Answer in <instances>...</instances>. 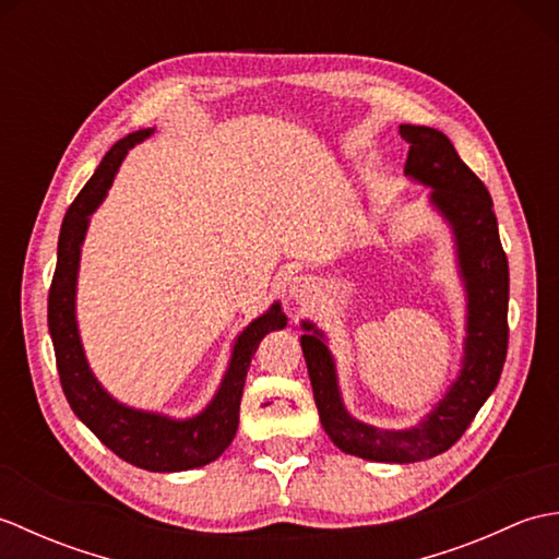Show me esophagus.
<instances>
[{"instance_id":"esophagus-1","label":"esophagus","mask_w":559,"mask_h":559,"mask_svg":"<svg viewBox=\"0 0 559 559\" xmlns=\"http://www.w3.org/2000/svg\"><path fill=\"white\" fill-rule=\"evenodd\" d=\"M312 288H314V286H312L310 278H307V276H295V278L290 281V298L298 300V302L310 300Z\"/></svg>"}]
</instances>
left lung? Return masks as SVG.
Returning <instances> with one entry per match:
<instances>
[{
    "instance_id": "left-lung-1",
    "label": "left lung",
    "mask_w": 559,
    "mask_h": 559,
    "mask_svg": "<svg viewBox=\"0 0 559 559\" xmlns=\"http://www.w3.org/2000/svg\"><path fill=\"white\" fill-rule=\"evenodd\" d=\"M399 134L411 144L406 175L432 187L430 201L454 230L468 298L461 374L418 425L379 430L355 420L343 406L334 358L322 331L302 322L300 336L324 432L346 454L384 463L425 461L456 444L500 382L509 343V264L488 187L459 158L454 144L439 129L401 124Z\"/></svg>"
}]
</instances>
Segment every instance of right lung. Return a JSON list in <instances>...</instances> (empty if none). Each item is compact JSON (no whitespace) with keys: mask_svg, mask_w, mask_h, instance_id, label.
<instances>
[{"mask_svg":"<svg viewBox=\"0 0 559 559\" xmlns=\"http://www.w3.org/2000/svg\"><path fill=\"white\" fill-rule=\"evenodd\" d=\"M153 134V129H139L117 141L105 153L98 170L81 189L69 206L57 242V269L47 295V326H50L57 372L64 396L76 418L96 435L117 456L153 473H173L206 466L230 447L240 423V399L249 362L259 341L269 331L283 329L288 317L273 302L266 314L254 319L235 341L233 358L216 396L194 418L173 420L168 415L129 408L105 391L83 355L76 329V276L81 242L86 237L91 213L100 206L115 180V173L127 151Z\"/></svg>","mask_w":559,"mask_h":559,"instance_id":"1","label":"right lung"}]
</instances>
